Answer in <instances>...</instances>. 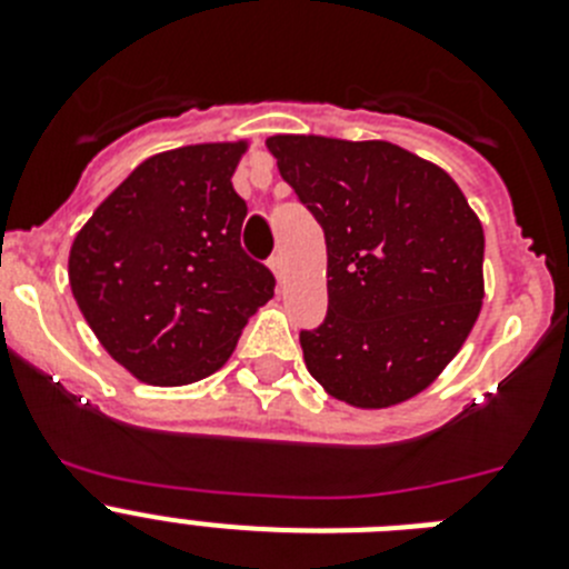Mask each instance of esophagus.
<instances>
[{"mask_svg": "<svg viewBox=\"0 0 569 569\" xmlns=\"http://www.w3.org/2000/svg\"><path fill=\"white\" fill-rule=\"evenodd\" d=\"M270 270H273V276L279 279V284L284 281V256L276 253L273 259H270Z\"/></svg>", "mask_w": 569, "mask_h": 569, "instance_id": "obj_1", "label": "esophagus"}]
</instances>
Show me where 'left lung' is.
<instances>
[{
    "label": "left lung",
    "instance_id": "8db88e82",
    "mask_svg": "<svg viewBox=\"0 0 569 569\" xmlns=\"http://www.w3.org/2000/svg\"><path fill=\"white\" fill-rule=\"evenodd\" d=\"M268 150L328 244V316L299 333L310 376L353 407L413 399L479 319V216L439 164L399 144L270 136Z\"/></svg>",
    "mask_w": 569,
    "mask_h": 569
}]
</instances>
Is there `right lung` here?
<instances>
[{
    "label": "right lung",
    "instance_id": "right-lung-1",
    "mask_svg": "<svg viewBox=\"0 0 569 569\" xmlns=\"http://www.w3.org/2000/svg\"><path fill=\"white\" fill-rule=\"evenodd\" d=\"M248 142L144 159L70 244L68 279L102 347L139 381L179 387L216 373L276 279L241 250L248 204L233 170Z\"/></svg>",
    "mask_w": 569,
    "mask_h": 569
}]
</instances>
